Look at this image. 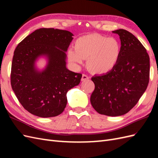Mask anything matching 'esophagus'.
Masks as SVG:
<instances>
[{"label": "esophagus", "mask_w": 158, "mask_h": 158, "mask_svg": "<svg viewBox=\"0 0 158 158\" xmlns=\"http://www.w3.org/2000/svg\"><path fill=\"white\" fill-rule=\"evenodd\" d=\"M89 78V77H88V75H85V74H83L82 75V78H81V81H85V80L88 79Z\"/></svg>", "instance_id": "esophagus-1"}]
</instances>
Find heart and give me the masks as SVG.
Listing matches in <instances>:
<instances>
[{"mask_svg":"<svg viewBox=\"0 0 158 158\" xmlns=\"http://www.w3.org/2000/svg\"><path fill=\"white\" fill-rule=\"evenodd\" d=\"M73 49L68 52L70 62L80 64L87 59V66L94 73L109 72L117 64L121 54V45L114 38L98 34L81 36L77 40Z\"/></svg>","mask_w":158,"mask_h":158,"instance_id":"b5f03b06","label":"heart"}]
</instances>
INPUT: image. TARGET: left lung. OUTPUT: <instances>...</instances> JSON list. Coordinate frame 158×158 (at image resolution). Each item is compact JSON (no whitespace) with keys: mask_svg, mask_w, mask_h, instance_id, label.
I'll return each mask as SVG.
<instances>
[{"mask_svg":"<svg viewBox=\"0 0 158 158\" xmlns=\"http://www.w3.org/2000/svg\"><path fill=\"white\" fill-rule=\"evenodd\" d=\"M121 40V54L109 73L92 77L95 88L91 97L93 108L107 116L129 112L145 92L149 81V56L142 43L123 29L113 31Z\"/></svg>","mask_w":158,"mask_h":158,"instance_id":"obj_1","label":"left lung"}]
</instances>
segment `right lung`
Segmentation results:
<instances>
[{
  "instance_id": "1",
  "label": "right lung",
  "mask_w": 158,
  "mask_h": 158,
  "mask_svg": "<svg viewBox=\"0 0 158 158\" xmlns=\"http://www.w3.org/2000/svg\"><path fill=\"white\" fill-rule=\"evenodd\" d=\"M73 36L63 30L40 28L16 47L11 64V88L20 104L32 115L52 117L61 114L66 106V92L79 84L81 74L66 67L65 52ZM43 55L48 58V64L39 72L34 62Z\"/></svg>"
}]
</instances>
